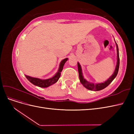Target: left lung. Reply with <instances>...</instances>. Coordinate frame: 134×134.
Listing matches in <instances>:
<instances>
[{
	"label": "left lung",
	"instance_id": "1",
	"mask_svg": "<svg viewBox=\"0 0 134 134\" xmlns=\"http://www.w3.org/2000/svg\"><path fill=\"white\" fill-rule=\"evenodd\" d=\"M116 47H117V64L116 66V68L114 72H113V74L111 76L110 78L108 79L106 81H105L103 83H98V84H94L93 83H90L88 82L86 79L84 78L83 76L82 73V68H81L80 65L79 63H78V72H79V79L80 83L82 84L83 86L86 88L88 90L90 91H98L103 90V89L107 87L108 85L110 84L112 81L113 80L116 76L118 73L119 69V65H120V58H119V47L117 46V44L116 42Z\"/></svg>",
	"mask_w": 134,
	"mask_h": 134
}]
</instances>
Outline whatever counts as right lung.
<instances>
[{"label": "right lung", "instance_id": "add662e5", "mask_svg": "<svg viewBox=\"0 0 134 134\" xmlns=\"http://www.w3.org/2000/svg\"><path fill=\"white\" fill-rule=\"evenodd\" d=\"M67 60L68 58H66L63 60L62 62H61L58 71L56 72V74L53 77H52L51 78L47 79H41L37 78H34V77H31L28 75L25 76L26 77V78L29 80L31 83L35 85V86L41 88H47L58 82V80L60 77L61 72L63 70L64 64L66 63Z\"/></svg>", "mask_w": 134, "mask_h": 134}]
</instances>
